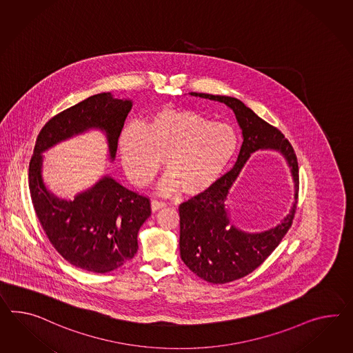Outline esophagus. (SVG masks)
Returning a JSON list of instances; mask_svg holds the SVG:
<instances>
[{
  "label": "esophagus",
  "mask_w": 353,
  "mask_h": 353,
  "mask_svg": "<svg viewBox=\"0 0 353 353\" xmlns=\"http://www.w3.org/2000/svg\"><path fill=\"white\" fill-rule=\"evenodd\" d=\"M166 206V202H163V201H160V199H152L151 201V208H152V211L156 212L157 210H160V208H165Z\"/></svg>",
  "instance_id": "1"
}]
</instances>
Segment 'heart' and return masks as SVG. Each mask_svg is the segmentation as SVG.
Returning a JSON list of instances; mask_svg holds the SVG:
<instances>
[{
    "label": "heart",
    "instance_id": "b5f03b06",
    "mask_svg": "<svg viewBox=\"0 0 353 353\" xmlns=\"http://www.w3.org/2000/svg\"><path fill=\"white\" fill-rule=\"evenodd\" d=\"M238 150L234 129L184 109L156 111L143 125L129 124L119 137V154L129 181L148 184L161 169L169 174L159 185L163 194L181 188L196 196L216 184Z\"/></svg>",
    "mask_w": 353,
    "mask_h": 353
}]
</instances>
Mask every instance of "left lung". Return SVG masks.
<instances>
[{"instance_id": "1", "label": "left lung", "mask_w": 353, "mask_h": 353, "mask_svg": "<svg viewBox=\"0 0 353 353\" xmlns=\"http://www.w3.org/2000/svg\"><path fill=\"white\" fill-rule=\"evenodd\" d=\"M190 94L225 103L233 110L243 134L234 168L210 190L179 206L181 260L201 279L212 284H225L257 269L290 230L299 199V163L293 147L281 130L257 117L242 101L208 93L190 92ZM261 148L278 149L286 157L296 183V194L290 215L281 225L262 234L250 235L228 225L225 199L248 157Z\"/></svg>"}]
</instances>
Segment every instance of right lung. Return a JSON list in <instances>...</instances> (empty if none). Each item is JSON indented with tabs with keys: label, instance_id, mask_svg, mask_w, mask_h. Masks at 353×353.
<instances>
[{
	"label": "right lung",
	"instance_id": "obj_1",
	"mask_svg": "<svg viewBox=\"0 0 353 353\" xmlns=\"http://www.w3.org/2000/svg\"><path fill=\"white\" fill-rule=\"evenodd\" d=\"M130 109L132 101L100 93L63 110L41 129L29 163L30 197L47 238L66 261L87 272H112L134 257L138 230L151 215L150 199L103 176L74 201L59 199L46 190L41 154L69 137L99 128L106 133L112 160Z\"/></svg>",
	"mask_w": 353,
	"mask_h": 353
}]
</instances>
